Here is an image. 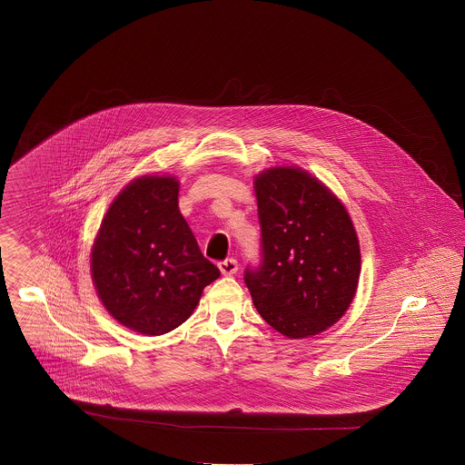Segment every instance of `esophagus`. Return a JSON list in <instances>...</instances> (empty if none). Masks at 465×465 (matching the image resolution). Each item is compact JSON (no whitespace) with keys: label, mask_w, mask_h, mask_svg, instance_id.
Masks as SVG:
<instances>
[{"label":"esophagus","mask_w":465,"mask_h":465,"mask_svg":"<svg viewBox=\"0 0 465 465\" xmlns=\"http://www.w3.org/2000/svg\"><path fill=\"white\" fill-rule=\"evenodd\" d=\"M218 268H220V272H222L223 275H234V273L238 272V262L232 260V258H229V260H225V262H220Z\"/></svg>","instance_id":"34e87169"}]
</instances>
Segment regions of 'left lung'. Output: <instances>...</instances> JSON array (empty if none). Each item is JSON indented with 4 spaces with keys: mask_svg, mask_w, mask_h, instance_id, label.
Listing matches in <instances>:
<instances>
[{
    "mask_svg": "<svg viewBox=\"0 0 465 465\" xmlns=\"http://www.w3.org/2000/svg\"><path fill=\"white\" fill-rule=\"evenodd\" d=\"M263 262L245 284L268 326L288 338L326 331L349 310L361 270L352 220L324 183L299 166L254 177Z\"/></svg>",
    "mask_w": 465,
    "mask_h": 465,
    "instance_id": "obj_1",
    "label": "left lung"
}]
</instances>
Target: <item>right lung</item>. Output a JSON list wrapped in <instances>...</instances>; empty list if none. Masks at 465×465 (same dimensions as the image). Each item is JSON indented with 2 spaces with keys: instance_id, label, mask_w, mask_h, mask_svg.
Returning <instances> with one entry per match:
<instances>
[{
  "instance_id": "obj_1",
  "label": "right lung",
  "mask_w": 465,
  "mask_h": 465,
  "mask_svg": "<svg viewBox=\"0 0 465 465\" xmlns=\"http://www.w3.org/2000/svg\"><path fill=\"white\" fill-rule=\"evenodd\" d=\"M98 299L122 326L146 336L179 328L220 270L200 252L179 211V181L146 173L109 205L91 251Z\"/></svg>"
}]
</instances>
